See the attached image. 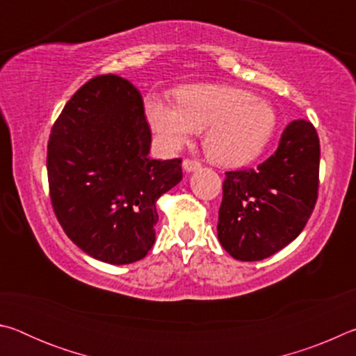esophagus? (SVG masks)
<instances>
[{
    "label": "esophagus",
    "instance_id": "esophagus-1",
    "mask_svg": "<svg viewBox=\"0 0 356 356\" xmlns=\"http://www.w3.org/2000/svg\"><path fill=\"white\" fill-rule=\"evenodd\" d=\"M182 168H184V170H185L186 172H193V171L200 170V168H201V163H200V161H197V160H190V159H186V160H184Z\"/></svg>",
    "mask_w": 356,
    "mask_h": 356
}]
</instances>
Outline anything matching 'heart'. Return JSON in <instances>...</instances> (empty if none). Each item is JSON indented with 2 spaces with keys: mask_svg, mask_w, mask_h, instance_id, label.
Segmentation results:
<instances>
[{
  "mask_svg": "<svg viewBox=\"0 0 356 356\" xmlns=\"http://www.w3.org/2000/svg\"><path fill=\"white\" fill-rule=\"evenodd\" d=\"M177 105L149 97L144 113L166 149H180L196 131L204 134V150L221 166L254 161L272 141L278 125L275 108L245 89L221 84H196L176 92Z\"/></svg>",
  "mask_w": 356,
  "mask_h": 356,
  "instance_id": "b5f03b06",
  "label": "heart"
}]
</instances>
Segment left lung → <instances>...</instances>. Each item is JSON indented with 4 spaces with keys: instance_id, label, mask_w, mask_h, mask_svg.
<instances>
[{
    "instance_id": "8db88e82",
    "label": "left lung",
    "mask_w": 356,
    "mask_h": 356,
    "mask_svg": "<svg viewBox=\"0 0 356 356\" xmlns=\"http://www.w3.org/2000/svg\"><path fill=\"white\" fill-rule=\"evenodd\" d=\"M321 144L314 125L292 120L276 152L222 182L218 240L237 261H262L300 236L317 201Z\"/></svg>"
}]
</instances>
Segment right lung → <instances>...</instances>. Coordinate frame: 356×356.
Returning <instances> with one entry per match:
<instances>
[{
	"label": "right lung",
	"instance_id": "right-lung-1",
	"mask_svg": "<svg viewBox=\"0 0 356 356\" xmlns=\"http://www.w3.org/2000/svg\"><path fill=\"white\" fill-rule=\"evenodd\" d=\"M141 94L102 75L72 95L53 125L47 171L53 210L78 248L124 265L155 242L156 201L182 180V160H152Z\"/></svg>",
	"mask_w": 356,
	"mask_h": 356
}]
</instances>
